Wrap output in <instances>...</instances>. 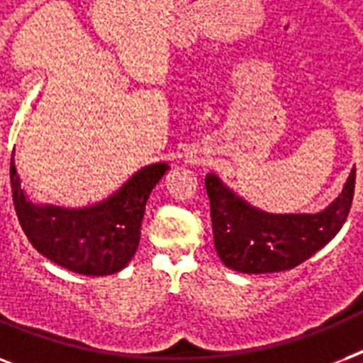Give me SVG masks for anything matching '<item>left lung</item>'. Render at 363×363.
<instances>
[{
    "label": "left lung",
    "mask_w": 363,
    "mask_h": 363,
    "mask_svg": "<svg viewBox=\"0 0 363 363\" xmlns=\"http://www.w3.org/2000/svg\"><path fill=\"white\" fill-rule=\"evenodd\" d=\"M356 169L343 190L316 215H271L248 205L216 175L205 177L215 248L222 264L241 273L292 269L343 228L354 198Z\"/></svg>",
    "instance_id": "obj_1"
}]
</instances>
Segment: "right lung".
Returning a JSON list of instances; mask_svg holds the SVG:
<instances>
[{"label":"right lung","mask_w":363,"mask_h":363,"mask_svg":"<svg viewBox=\"0 0 363 363\" xmlns=\"http://www.w3.org/2000/svg\"><path fill=\"white\" fill-rule=\"evenodd\" d=\"M167 169V164L147 165L105 201L69 209L31 203L20 186L13 152L14 211L28 241L50 262L79 275H113L133 258L141 239L147 199Z\"/></svg>","instance_id":"add662e5"}]
</instances>
